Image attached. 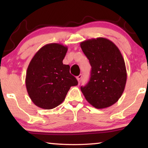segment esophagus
<instances>
[{
    "instance_id": "esophagus-1",
    "label": "esophagus",
    "mask_w": 148,
    "mask_h": 148,
    "mask_svg": "<svg viewBox=\"0 0 148 148\" xmlns=\"http://www.w3.org/2000/svg\"><path fill=\"white\" fill-rule=\"evenodd\" d=\"M82 74H79V76H77L76 77V79H77V81L79 82V81H80V79H82Z\"/></svg>"
}]
</instances>
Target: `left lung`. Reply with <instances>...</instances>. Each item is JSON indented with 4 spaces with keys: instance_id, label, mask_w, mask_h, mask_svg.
I'll list each match as a JSON object with an SVG mask.
<instances>
[{
    "instance_id": "obj_1",
    "label": "left lung",
    "mask_w": 148,
    "mask_h": 148,
    "mask_svg": "<svg viewBox=\"0 0 148 148\" xmlns=\"http://www.w3.org/2000/svg\"><path fill=\"white\" fill-rule=\"evenodd\" d=\"M91 66V77L81 86L85 98L92 106L102 109L118 101L124 91L127 71L116 44L105 38L86 40L80 43Z\"/></svg>"
}]
</instances>
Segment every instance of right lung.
<instances>
[{
    "label": "right lung",
    "instance_id": "add662e5",
    "mask_svg": "<svg viewBox=\"0 0 148 148\" xmlns=\"http://www.w3.org/2000/svg\"><path fill=\"white\" fill-rule=\"evenodd\" d=\"M68 47L51 43L41 47L27 68L25 84L32 102L42 109L50 110L64 101L71 86L77 85L70 73V66L63 64Z\"/></svg>",
    "mask_w": 148,
    "mask_h": 148
}]
</instances>
